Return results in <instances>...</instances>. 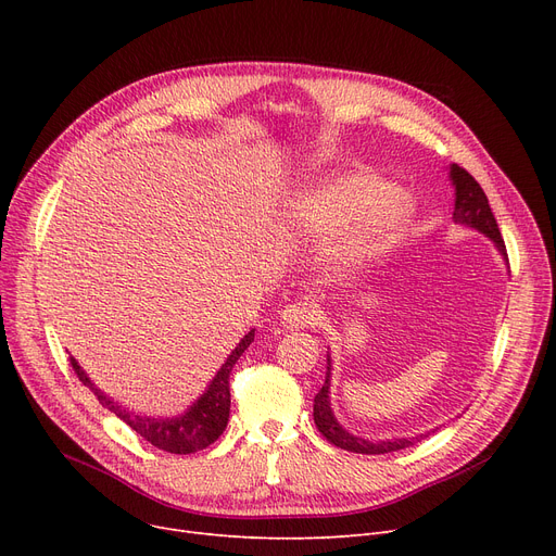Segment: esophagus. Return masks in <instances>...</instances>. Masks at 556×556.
Listing matches in <instances>:
<instances>
[{"mask_svg": "<svg viewBox=\"0 0 556 556\" xmlns=\"http://www.w3.org/2000/svg\"><path fill=\"white\" fill-rule=\"evenodd\" d=\"M279 319H281V327H286L288 331H300L317 323V311L308 302H295V304H288L279 313Z\"/></svg>", "mask_w": 556, "mask_h": 556, "instance_id": "1", "label": "esophagus"}]
</instances>
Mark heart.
I'll use <instances>...</instances> for the list:
<instances>
[{
	"label": "heart",
	"mask_w": 556,
	"mask_h": 556,
	"mask_svg": "<svg viewBox=\"0 0 556 556\" xmlns=\"http://www.w3.org/2000/svg\"><path fill=\"white\" fill-rule=\"evenodd\" d=\"M413 214L410 195L367 170L325 175L286 202V218L306 237H329L346 229L336 250L346 258L386 250Z\"/></svg>",
	"instance_id": "heart-1"
}]
</instances>
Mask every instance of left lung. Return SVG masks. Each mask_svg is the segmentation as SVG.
<instances>
[{
    "label": "left lung",
    "mask_w": 556,
    "mask_h": 556,
    "mask_svg": "<svg viewBox=\"0 0 556 556\" xmlns=\"http://www.w3.org/2000/svg\"><path fill=\"white\" fill-rule=\"evenodd\" d=\"M448 178L455 187V210H453V220L457 225L464 227H471L495 245V250L501 252V256L505 258L507 268H509V261H507V250H505V241L501 237V229L498 223L493 218V212L489 207V200L482 191V187L476 182L473 175L469 170H464L457 164L448 166ZM331 354H327V378H325V386L319 390L313 399V419L317 430L323 432L327 440L344 451H352V453H363V455H383V453H394L407 446H415L417 442H421L424 437L437 432L440 428H432L428 432H421L417 437H392V440H365L361 434H352L346 428H342V424L336 419L333 410H331Z\"/></svg>",
    "instance_id": "left-lung-1"
}]
</instances>
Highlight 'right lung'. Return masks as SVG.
Instances as JSON below:
<instances>
[{
    "instance_id": "add662e5",
    "label": "right lung",
    "mask_w": 556,
    "mask_h": 556,
    "mask_svg": "<svg viewBox=\"0 0 556 556\" xmlns=\"http://www.w3.org/2000/svg\"><path fill=\"white\" fill-rule=\"evenodd\" d=\"M252 340H254V329H250L241 338V342L233 346V352L220 365V369L210 381L207 390H204L178 417H146V415H137V413L128 410V407L119 405L112 396L101 392L94 386V381H90V376L85 374V369L76 363V358H70V361H72V367L78 376V381L85 388H90L97 394V399L103 407H108L110 413H114L116 417L124 419L139 437H143L146 442L153 444L160 451H166V453L189 455V453L202 451V448H207L210 444H214L218 437L223 434V430L227 428V419H229V371H231L233 365H237V361L243 356L245 349L252 344Z\"/></svg>"
}]
</instances>
